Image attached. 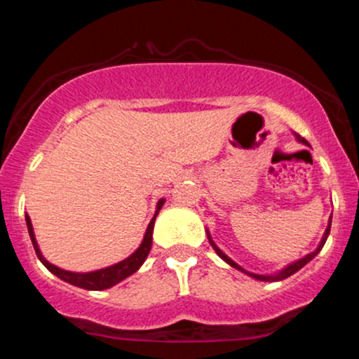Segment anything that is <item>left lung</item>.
I'll return each instance as SVG.
<instances>
[{"label": "left lung", "mask_w": 359, "mask_h": 359, "mask_svg": "<svg viewBox=\"0 0 359 359\" xmlns=\"http://www.w3.org/2000/svg\"><path fill=\"white\" fill-rule=\"evenodd\" d=\"M297 140H299V142H302V143H306V145H309V143H307V140H306V138H302V137H300V135H297ZM329 231H331V219H329V226H327V229H325V233H324V238H323V241H320V245H319V246H317V250H316V251H312V253H309V255H307V257H304L302 259H299V262H295V263H292V265H288L285 270H283V271H280V273H278V275H275V277H265V275H257V273H250V271L243 270L240 265H236V263H234L231 258H228V257H226V255H224V253H222V251H221L219 248H217V246H216V245H214V241L211 240V238H209V236H208V238H209V243H211V246H212V248H214V251H216V253H217V255H219V257H221L222 259H224V262H226V263H229V265H231V266H234V269H238V270L245 271V273H246V275H250V277H253V278H257V280H263V282H275V280H283V278L290 277V275H294V273H295V271H299L300 269H302V266H304V265H306V263H309V262H311V259H312V258H314V257H316V255H317V253H319V251H320V250H323L324 243H325V240H327V236H329Z\"/></svg>", "instance_id": "1"}]
</instances>
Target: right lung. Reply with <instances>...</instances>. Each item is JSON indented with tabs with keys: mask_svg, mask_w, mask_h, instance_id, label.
<instances>
[{
	"mask_svg": "<svg viewBox=\"0 0 359 359\" xmlns=\"http://www.w3.org/2000/svg\"><path fill=\"white\" fill-rule=\"evenodd\" d=\"M162 205H163V199L158 201V204H156L155 216L151 217L150 224H148L145 238H143V243L140 245V248L135 251L133 255H131V257H128L126 259H123V262L116 263V265L108 266V269H102L97 271H89V273H72V271L60 270V269H57L55 265H52V263H48L47 259L42 257V253H40L39 246H36L34 228H32V221H30V217H28V214L25 216V219H27L28 233H30L32 243H34L36 257H39L40 262H42L53 275H57V277L64 280V282L71 283V285L86 288V290H104V288L116 285L118 282H121V280L130 277L131 273H135V271H137L140 266L143 265V262L147 259L148 253H150V248H151V233H154L155 217H156V214H158L160 209H162Z\"/></svg>",
	"mask_w": 359,
	"mask_h": 359,
	"instance_id": "obj_1",
	"label": "right lung"
}]
</instances>
